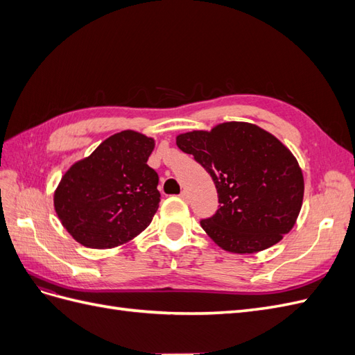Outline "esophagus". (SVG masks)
<instances>
[{
  "label": "esophagus",
  "mask_w": 355,
  "mask_h": 355,
  "mask_svg": "<svg viewBox=\"0 0 355 355\" xmlns=\"http://www.w3.org/2000/svg\"><path fill=\"white\" fill-rule=\"evenodd\" d=\"M180 198H182V200H185V201H188V198H189L188 191H182V192H180Z\"/></svg>",
  "instance_id": "obj_1"
}]
</instances>
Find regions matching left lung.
<instances>
[{"mask_svg":"<svg viewBox=\"0 0 355 355\" xmlns=\"http://www.w3.org/2000/svg\"><path fill=\"white\" fill-rule=\"evenodd\" d=\"M180 151L211 176L219 209L200 223L231 253H256L293 228L304 200L296 158L275 136L249 123H223L210 132L179 135Z\"/></svg>","mask_w":355,"mask_h":355,"instance_id":"8db88e82","label":"left lung"}]
</instances>
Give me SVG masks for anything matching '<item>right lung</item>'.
Wrapping results in <instances>:
<instances>
[{"label":"right lung","instance_id":"obj_1","mask_svg":"<svg viewBox=\"0 0 355 355\" xmlns=\"http://www.w3.org/2000/svg\"><path fill=\"white\" fill-rule=\"evenodd\" d=\"M154 145L133 130L115 133L63 175L55 209L73 240L111 249L151 223L161 197L157 171L146 164Z\"/></svg>","mask_w":355,"mask_h":355}]
</instances>
